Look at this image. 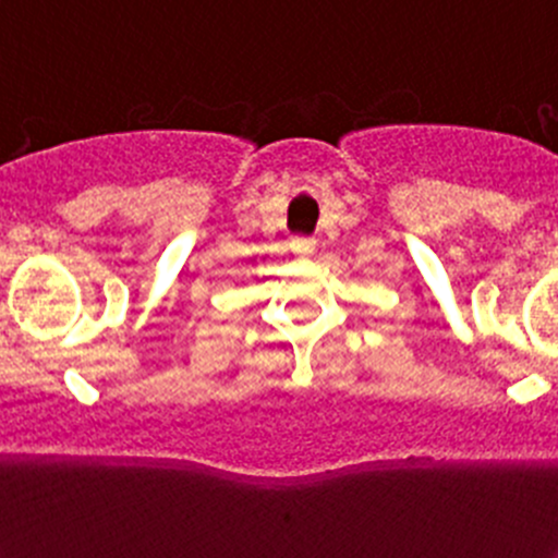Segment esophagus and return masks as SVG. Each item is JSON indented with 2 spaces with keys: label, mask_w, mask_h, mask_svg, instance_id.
<instances>
[{
  "label": "esophagus",
  "mask_w": 558,
  "mask_h": 558,
  "mask_svg": "<svg viewBox=\"0 0 558 558\" xmlns=\"http://www.w3.org/2000/svg\"><path fill=\"white\" fill-rule=\"evenodd\" d=\"M290 250L295 252V255L308 257V255H314V250H317V241H314V239H303V236H298V239H292Z\"/></svg>",
  "instance_id": "1"
}]
</instances>
